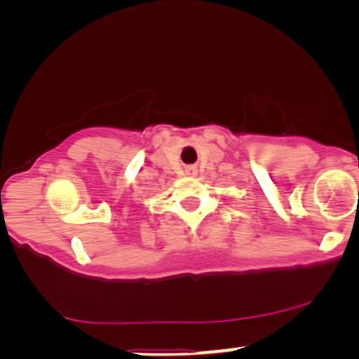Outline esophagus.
<instances>
[{
	"instance_id": "34e87169",
	"label": "esophagus",
	"mask_w": 359,
	"mask_h": 359,
	"mask_svg": "<svg viewBox=\"0 0 359 359\" xmlns=\"http://www.w3.org/2000/svg\"><path fill=\"white\" fill-rule=\"evenodd\" d=\"M196 173H198V170H196V166H188V168H186V175L194 176Z\"/></svg>"
}]
</instances>
